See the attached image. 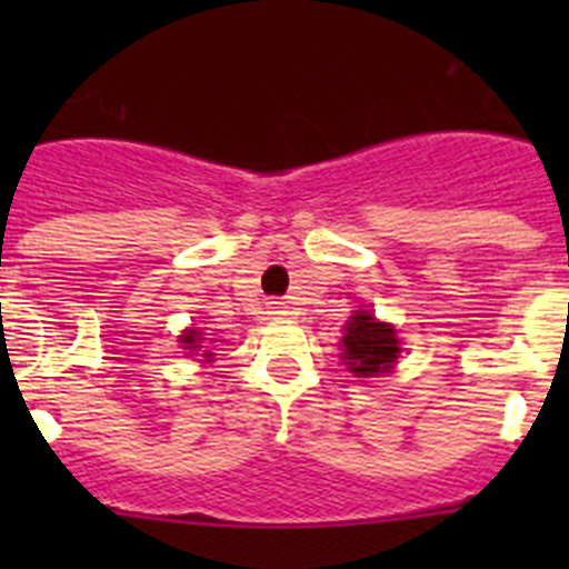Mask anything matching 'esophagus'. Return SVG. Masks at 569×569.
<instances>
[{
	"instance_id": "1",
	"label": "esophagus",
	"mask_w": 569,
	"mask_h": 569,
	"mask_svg": "<svg viewBox=\"0 0 569 569\" xmlns=\"http://www.w3.org/2000/svg\"><path fill=\"white\" fill-rule=\"evenodd\" d=\"M269 313H272L274 319L283 317V313H286V306H283V302H269Z\"/></svg>"
}]
</instances>
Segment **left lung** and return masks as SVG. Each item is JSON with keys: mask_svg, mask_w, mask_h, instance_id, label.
I'll return each instance as SVG.
<instances>
[{"mask_svg": "<svg viewBox=\"0 0 569 569\" xmlns=\"http://www.w3.org/2000/svg\"><path fill=\"white\" fill-rule=\"evenodd\" d=\"M399 358V341L396 332L386 321H377L371 313H355L347 321L343 336V360L349 371L358 377H377L388 371Z\"/></svg>", "mask_w": 569, "mask_h": 569, "instance_id": "8db88e82", "label": "left lung"}]
</instances>
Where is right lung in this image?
I'll return each instance as SVG.
<instances>
[{"label": "right lung", "instance_id": "add662e5", "mask_svg": "<svg viewBox=\"0 0 569 569\" xmlns=\"http://www.w3.org/2000/svg\"><path fill=\"white\" fill-rule=\"evenodd\" d=\"M181 343H187V349H192V352H198L200 332H198V330H187V336H181ZM206 358H209V352H206Z\"/></svg>", "mask_w": 569, "mask_h": 569}]
</instances>
